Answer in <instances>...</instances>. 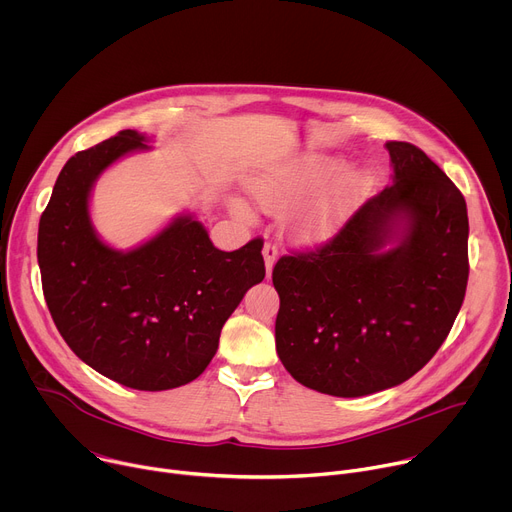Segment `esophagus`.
I'll list each match as a JSON object with an SVG mask.
<instances>
[{
	"label": "esophagus",
	"instance_id": "esophagus-1",
	"mask_svg": "<svg viewBox=\"0 0 512 512\" xmlns=\"http://www.w3.org/2000/svg\"><path fill=\"white\" fill-rule=\"evenodd\" d=\"M263 259H265L267 275H271L273 265H275V261H277V247L271 245V243H265V245H263Z\"/></svg>",
	"mask_w": 512,
	"mask_h": 512
}]
</instances>
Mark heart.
I'll return each instance as SVG.
<instances>
[{
  "mask_svg": "<svg viewBox=\"0 0 512 512\" xmlns=\"http://www.w3.org/2000/svg\"><path fill=\"white\" fill-rule=\"evenodd\" d=\"M344 166V160L336 156L316 152L285 154L259 168L251 176L249 186L265 210L283 212L324 188L344 170ZM369 190V172L360 168L344 172L294 216L291 231L302 243H322L330 239L346 221L348 214L369 194ZM233 206L239 214H249L245 202L235 200Z\"/></svg>",
  "mask_w": 512,
  "mask_h": 512,
  "instance_id": "1",
  "label": "heart"
}]
</instances>
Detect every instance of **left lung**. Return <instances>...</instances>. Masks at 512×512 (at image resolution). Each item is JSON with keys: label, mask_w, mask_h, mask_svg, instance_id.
<instances>
[{"label": "left lung", "mask_w": 512, "mask_h": 512, "mask_svg": "<svg viewBox=\"0 0 512 512\" xmlns=\"http://www.w3.org/2000/svg\"><path fill=\"white\" fill-rule=\"evenodd\" d=\"M393 184L316 251L281 257L275 348L308 389L362 397L421 371L448 338L468 283V210L419 148L387 141Z\"/></svg>", "instance_id": "obj_1"}]
</instances>
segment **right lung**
Returning a JSON list of instances; mask_svg holds the SVG:
<instances>
[{
  "mask_svg": "<svg viewBox=\"0 0 512 512\" xmlns=\"http://www.w3.org/2000/svg\"><path fill=\"white\" fill-rule=\"evenodd\" d=\"M123 129L72 156L40 216L38 265L52 320L83 362L137 391L182 387L204 373L247 289L265 277L263 241L216 249L194 214H180L129 251L95 231L89 200L119 158L150 150Z\"/></svg>",
  "mask_w": 512,
  "mask_h": 512,
  "instance_id": "1",
  "label": "right lung"
}]
</instances>
